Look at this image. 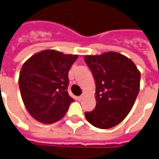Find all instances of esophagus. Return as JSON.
Segmentation results:
<instances>
[{
  "instance_id": "obj_1",
  "label": "esophagus",
  "mask_w": 159,
  "mask_h": 159,
  "mask_svg": "<svg viewBox=\"0 0 159 159\" xmlns=\"http://www.w3.org/2000/svg\"><path fill=\"white\" fill-rule=\"evenodd\" d=\"M83 98H84V95H80V96H78V97H77V99H78L79 101H80V100H82Z\"/></svg>"
}]
</instances>
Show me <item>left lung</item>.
<instances>
[{
    "mask_svg": "<svg viewBox=\"0 0 159 159\" xmlns=\"http://www.w3.org/2000/svg\"><path fill=\"white\" fill-rule=\"evenodd\" d=\"M84 58L96 85V106L91 111L84 112L85 118L97 128H111L132 110L139 93L140 72L131 59L118 52Z\"/></svg>",
    "mask_w": 159,
    "mask_h": 159,
    "instance_id": "1",
    "label": "left lung"
}]
</instances>
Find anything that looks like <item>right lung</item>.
Returning <instances> with one entry per match:
<instances>
[{
    "instance_id": "obj_1",
    "label": "right lung",
    "mask_w": 159,
    "mask_h": 159,
    "mask_svg": "<svg viewBox=\"0 0 159 159\" xmlns=\"http://www.w3.org/2000/svg\"><path fill=\"white\" fill-rule=\"evenodd\" d=\"M78 55L43 50L25 62L19 75V88L27 111L45 124L60 120L75 101L67 91L69 70Z\"/></svg>"
}]
</instances>
